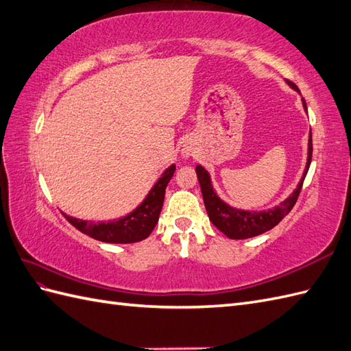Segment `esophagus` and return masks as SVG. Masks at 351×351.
I'll return each mask as SVG.
<instances>
[{
	"instance_id": "esophagus-1",
	"label": "esophagus",
	"mask_w": 351,
	"mask_h": 351,
	"mask_svg": "<svg viewBox=\"0 0 351 351\" xmlns=\"http://www.w3.org/2000/svg\"><path fill=\"white\" fill-rule=\"evenodd\" d=\"M182 154H184V156H185V157H189V156H191V154H193V151H191L190 148H186V146H184V149H182Z\"/></svg>"
}]
</instances>
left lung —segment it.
Masks as SVG:
<instances>
[{
	"label": "left lung",
	"mask_w": 351,
	"mask_h": 351,
	"mask_svg": "<svg viewBox=\"0 0 351 351\" xmlns=\"http://www.w3.org/2000/svg\"><path fill=\"white\" fill-rule=\"evenodd\" d=\"M287 85L300 94V91L295 84H291L287 80ZM302 104H304L305 112L308 113L306 103L304 99H302ZM311 157H313V138H311V132H309L306 165H305L304 175L300 178L298 186L293 190V193L286 200H282L280 203V205H276L271 209H263V210L239 209L229 205V203L224 202L215 191L213 185V179H210L208 170L203 166L197 165L195 166V173H197L203 202H205V208L209 215V219L213 221V224L219 232H223L227 238L230 239H248L271 230L272 227L278 224L281 219L290 213L291 208L295 206V203L299 197L300 189H302L305 175L308 172L309 165H311Z\"/></svg>",
	"instance_id": "left-lung-1"
}]
</instances>
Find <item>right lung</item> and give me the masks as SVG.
<instances>
[{"mask_svg":"<svg viewBox=\"0 0 351 351\" xmlns=\"http://www.w3.org/2000/svg\"><path fill=\"white\" fill-rule=\"evenodd\" d=\"M176 166H169L158 181L152 185L149 193L142 200L141 205L134 208L132 213L112 221H86L75 217L65 215L67 221L76 227L77 230L91 236L93 239L108 243H133L148 238L154 227L158 223V217L165 202L166 186L172 179Z\"/></svg>","mask_w":351,"mask_h":351,"instance_id":"1","label":"right lung"}]
</instances>
